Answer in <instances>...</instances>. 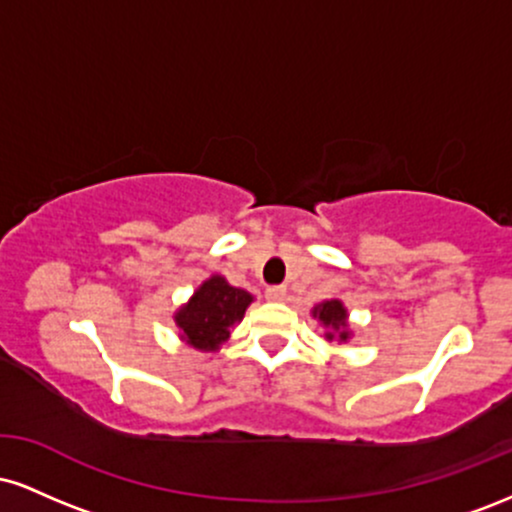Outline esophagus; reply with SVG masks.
Returning a JSON list of instances; mask_svg holds the SVG:
<instances>
[{"instance_id": "esophagus-1", "label": "esophagus", "mask_w": 512, "mask_h": 512, "mask_svg": "<svg viewBox=\"0 0 512 512\" xmlns=\"http://www.w3.org/2000/svg\"><path fill=\"white\" fill-rule=\"evenodd\" d=\"M264 296H267V301H286V286H269Z\"/></svg>"}]
</instances>
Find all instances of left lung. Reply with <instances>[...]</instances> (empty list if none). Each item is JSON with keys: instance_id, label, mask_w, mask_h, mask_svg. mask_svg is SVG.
<instances>
[{"instance_id": "obj_1", "label": "left lung", "mask_w": 512, "mask_h": 512, "mask_svg": "<svg viewBox=\"0 0 512 512\" xmlns=\"http://www.w3.org/2000/svg\"><path fill=\"white\" fill-rule=\"evenodd\" d=\"M313 315L320 317L322 325L332 327L334 332H339V339L349 337V332L344 330V327H346V310L339 301H325L322 305H317V308L313 310ZM332 337H334L332 332L327 334V339H332Z\"/></svg>"}]
</instances>
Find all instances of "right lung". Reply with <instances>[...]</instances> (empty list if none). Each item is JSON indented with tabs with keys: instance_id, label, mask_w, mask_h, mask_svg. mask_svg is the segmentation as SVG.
<instances>
[{
	"instance_id": "right-lung-1",
	"label": "right lung",
	"mask_w": 512,
	"mask_h": 512,
	"mask_svg": "<svg viewBox=\"0 0 512 512\" xmlns=\"http://www.w3.org/2000/svg\"><path fill=\"white\" fill-rule=\"evenodd\" d=\"M250 303L248 291L236 289L223 276H211L195 291L192 301L175 313V322L187 344L202 351H216L228 339V327L243 320Z\"/></svg>"
}]
</instances>
